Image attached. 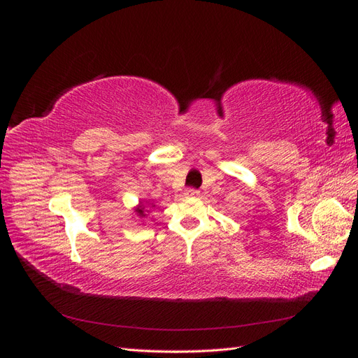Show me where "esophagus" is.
I'll use <instances>...</instances> for the list:
<instances>
[{
    "mask_svg": "<svg viewBox=\"0 0 358 358\" xmlns=\"http://www.w3.org/2000/svg\"><path fill=\"white\" fill-rule=\"evenodd\" d=\"M199 191L197 189H194V188H188L187 191H185V196H188V197H199Z\"/></svg>",
    "mask_w": 358,
    "mask_h": 358,
    "instance_id": "34e87169",
    "label": "esophagus"
}]
</instances>
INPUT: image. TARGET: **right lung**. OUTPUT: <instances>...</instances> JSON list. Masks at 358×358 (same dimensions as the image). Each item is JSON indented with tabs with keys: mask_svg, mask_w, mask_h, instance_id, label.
Here are the masks:
<instances>
[{
	"mask_svg": "<svg viewBox=\"0 0 358 358\" xmlns=\"http://www.w3.org/2000/svg\"><path fill=\"white\" fill-rule=\"evenodd\" d=\"M152 208H154V204H152ZM136 213L140 216V218H145V216H146V206H145L143 203H140V204L137 206Z\"/></svg>",
	"mask_w": 358,
	"mask_h": 358,
	"instance_id": "add662e5",
	"label": "right lung"
}]
</instances>
